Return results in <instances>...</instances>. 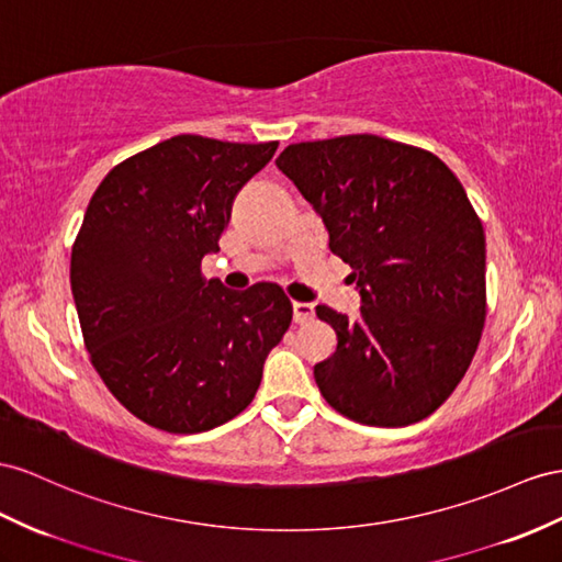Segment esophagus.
I'll return each instance as SVG.
<instances>
[{"instance_id": "1", "label": "esophagus", "mask_w": 562, "mask_h": 562, "mask_svg": "<svg viewBox=\"0 0 562 562\" xmlns=\"http://www.w3.org/2000/svg\"><path fill=\"white\" fill-rule=\"evenodd\" d=\"M292 313H294V323L296 325H304V323H308L313 318L315 308H313V304H306V301H294Z\"/></svg>"}]
</instances>
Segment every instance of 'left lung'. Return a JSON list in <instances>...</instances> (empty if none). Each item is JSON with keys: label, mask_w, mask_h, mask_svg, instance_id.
Here are the masks:
<instances>
[{"label": "left lung", "mask_w": 562, "mask_h": 562, "mask_svg": "<svg viewBox=\"0 0 562 562\" xmlns=\"http://www.w3.org/2000/svg\"><path fill=\"white\" fill-rule=\"evenodd\" d=\"M276 166L351 266L361 311L315 315L337 349L313 368L337 413L404 427L435 413L472 363L486 318L484 227L439 156L378 135L290 144Z\"/></svg>", "instance_id": "8db88e82"}]
</instances>
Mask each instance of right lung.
<instances>
[{"label":"right lung","instance_id":"1","mask_svg":"<svg viewBox=\"0 0 562 562\" xmlns=\"http://www.w3.org/2000/svg\"><path fill=\"white\" fill-rule=\"evenodd\" d=\"M278 142L176 135L109 170L70 254L85 349L135 418L196 435L247 408L292 323L278 284L229 292L201 276L237 192Z\"/></svg>","mask_w":562,"mask_h":562}]
</instances>
